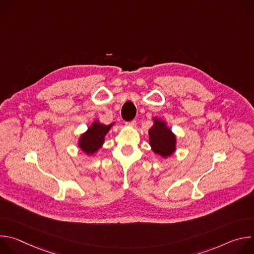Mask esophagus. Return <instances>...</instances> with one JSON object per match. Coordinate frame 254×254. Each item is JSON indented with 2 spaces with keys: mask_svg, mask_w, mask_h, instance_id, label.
I'll list each match as a JSON object with an SVG mask.
<instances>
[{
  "mask_svg": "<svg viewBox=\"0 0 254 254\" xmlns=\"http://www.w3.org/2000/svg\"><path fill=\"white\" fill-rule=\"evenodd\" d=\"M127 126H130V127H134L136 125V122L135 121H130V122H127L126 123Z\"/></svg>",
  "mask_w": 254,
  "mask_h": 254,
  "instance_id": "obj_1",
  "label": "esophagus"
}]
</instances>
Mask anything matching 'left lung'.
Returning <instances> with one entry per match:
<instances>
[{"mask_svg":"<svg viewBox=\"0 0 254 254\" xmlns=\"http://www.w3.org/2000/svg\"><path fill=\"white\" fill-rule=\"evenodd\" d=\"M155 125L149 129L150 143L152 150L166 158L172 155L175 151L176 136L173 134L170 128L166 127V124L160 120H155Z\"/></svg>","mask_w":254,"mask_h":254,"instance_id":"obj_1","label":"left lung"}]
</instances>
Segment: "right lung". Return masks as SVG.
Here are the masks:
<instances>
[{
	"instance_id": "right-lung-1",
	"label": "right lung",
	"mask_w": 254,
	"mask_h": 254,
	"mask_svg": "<svg viewBox=\"0 0 254 254\" xmlns=\"http://www.w3.org/2000/svg\"><path fill=\"white\" fill-rule=\"evenodd\" d=\"M113 127V124L105 126L97 122L93 123L88 130L83 133L79 139V147L86 154H94L99 148H101L104 141V136Z\"/></svg>"
}]
</instances>
